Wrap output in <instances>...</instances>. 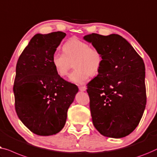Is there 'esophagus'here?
Segmentation results:
<instances>
[{"mask_svg":"<svg viewBox=\"0 0 157 157\" xmlns=\"http://www.w3.org/2000/svg\"><path fill=\"white\" fill-rule=\"evenodd\" d=\"M79 90L82 92H84L86 90V87L85 86H79Z\"/></svg>","mask_w":157,"mask_h":157,"instance_id":"obj_1","label":"esophagus"}]
</instances>
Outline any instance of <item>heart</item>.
<instances>
[{
	"label": "heart",
	"instance_id": "b5f03b06",
	"mask_svg": "<svg viewBox=\"0 0 157 157\" xmlns=\"http://www.w3.org/2000/svg\"><path fill=\"white\" fill-rule=\"evenodd\" d=\"M63 49L64 53L56 52L52 56V65L60 77L67 75L73 63L75 70L70 74V79L75 83H83L90 75L95 76L100 72L102 56L89 43L72 38L64 44Z\"/></svg>",
	"mask_w": 157,
	"mask_h": 157
}]
</instances>
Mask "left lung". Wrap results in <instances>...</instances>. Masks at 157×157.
Masks as SVG:
<instances>
[{
  "mask_svg": "<svg viewBox=\"0 0 157 157\" xmlns=\"http://www.w3.org/2000/svg\"><path fill=\"white\" fill-rule=\"evenodd\" d=\"M100 50L102 65L87 84L92 122L102 135L122 138L140 123L147 104L144 61L120 35L84 37Z\"/></svg>",
  "mask_w": 157,
  "mask_h": 157,
  "instance_id": "left-lung-1",
  "label": "left lung"
}]
</instances>
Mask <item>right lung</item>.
Returning a JSON list of instances; mask_svg holds the SVG:
<instances>
[{
	"mask_svg": "<svg viewBox=\"0 0 157 157\" xmlns=\"http://www.w3.org/2000/svg\"><path fill=\"white\" fill-rule=\"evenodd\" d=\"M66 34H36L20 56L13 85L17 115L26 127L40 136H50L65 124L68 108L78 86L65 80L55 70L52 56Z\"/></svg>",
	"mask_w": 157,
	"mask_h": 157,
	"instance_id": "1",
	"label": "right lung"
}]
</instances>
